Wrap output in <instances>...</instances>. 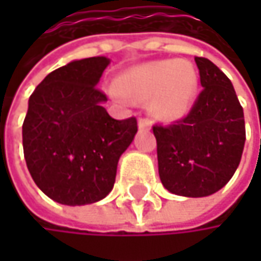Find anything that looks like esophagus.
<instances>
[{"label": "esophagus", "mask_w": 261, "mask_h": 261, "mask_svg": "<svg viewBox=\"0 0 261 261\" xmlns=\"http://www.w3.org/2000/svg\"><path fill=\"white\" fill-rule=\"evenodd\" d=\"M139 130H149V121L148 119H139Z\"/></svg>", "instance_id": "1"}]
</instances>
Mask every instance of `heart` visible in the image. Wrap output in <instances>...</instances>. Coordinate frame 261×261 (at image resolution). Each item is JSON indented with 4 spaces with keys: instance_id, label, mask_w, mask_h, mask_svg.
Segmentation results:
<instances>
[{
    "instance_id": "b5f03b06",
    "label": "heart",
    "mask_w": 261,
    "mask_h": 261,
    "mask_svg": "<svg viewBox=\"0 0 261 261\" xmlns=\"http://www.w3.org/2000/svg\"><path fill=\"white\" fill-rule=\"evenodd\" d=\"M116 87L130 99H149V112L157 119L177 121L193 104L198 75L189 62L157 60L128 69L118 79Z\"/></svg>"
}]
</instances>
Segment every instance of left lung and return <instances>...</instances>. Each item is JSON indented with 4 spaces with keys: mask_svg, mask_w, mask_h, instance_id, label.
I'll return each mask as SVG.
<instances>
[{
    "mask_svg": "<svg viewBox=\"0 0 261 261\" xmlns=\"http://www.w3.org/2000/svg\"><path fill=\"white\" fill-rule=\"evenodd\" d=\"M202 90L189 115L154 125L159 175L175 195L201 198L234 175L245 146V118L230 79L208 59L195 57Z\"/></svg>",
    "mask_w": 261,
    "mask_h": 261,
    "instance_id": "1",
    "label": "left lung"
}]
</instances>
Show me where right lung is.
<instances>
[{
  "label": "right lung",
  "mask_w": 261,
  "mask_h": 261,
  "mask_svg": "<svg viewBox=\"0 0 261 261\" xmlns=\"http://www.w3.org/2000/svg\"><path fill=\"white\" fill-rule=\"evenodd\" d=\"M107 57L74 60L51 74L28 99L22 145L37 187L56 202L86 205L106 198L118 162L136 133V118L113 119L96 89Z\"/></svg>",
  "instance_id": "right-lung-1"
}]
</instances>
